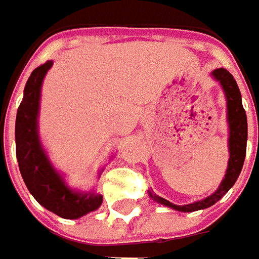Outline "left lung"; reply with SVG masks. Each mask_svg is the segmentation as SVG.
Here are the masks:
<instances>
[{
    "label": "left lung",
    "instance_id": "8db88e82",
    "mask_svg": "<svg viewBox=\"0 0 259 259\" xmlns=\"http://www.w3.org/2000/svg\"><path fill=\"white\" fill-rule=\"evenodd\" d=\"M213 76L214 80L219 82V85L224 89L225 96H226V109H228V126H229V138H228V147H229V161H228V168L225 179L222 180L218 190L207 196L203 200L194 202L190 204H174L163 197L157 196L155 193H150V197L155 200L157 203H161L171 207L179 212H194L210 207L212 204L219 202L228 190L238 180L242 165H244L245 154H246V138H248V124H246V114H245L244 106H242V99H241V92L236 85V80L234 76L231 75L226 69H214L210 73Z\"/></svg>",
    "mask_w": 259,
    "mask_h": 259
}]
</instances>
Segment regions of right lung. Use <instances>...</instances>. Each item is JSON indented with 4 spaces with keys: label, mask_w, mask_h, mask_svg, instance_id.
<instances>
[{
    "label": "right lung",
    "mask_w": 259,
    "mask_h": 259,
    "mask_svg": "<svg viewBox=\"0 0 259 259\" xmlns=\"http://www.w3.org/2000/svg\"><path fill=\"white\" fill-rule=\"evenodd\" d=\"M53 62L47 60L30 75L24 96L15 118V153L28 192L35 200L63 219H77L96 210L104 197L94 192L82 193L72 190L46 154L38 137L40 94L46 73Z\"/></svg>",
    "instance_id": "right-lung-1"
}]
</instances>
